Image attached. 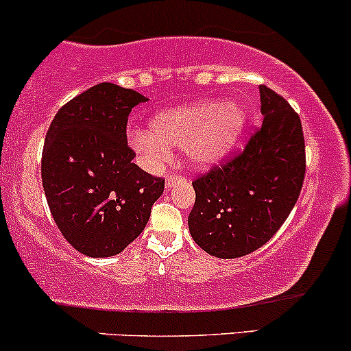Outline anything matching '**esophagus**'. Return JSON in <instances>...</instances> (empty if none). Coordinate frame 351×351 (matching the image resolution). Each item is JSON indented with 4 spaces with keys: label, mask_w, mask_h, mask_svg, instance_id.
Here are the masks:
<instances>
[{
    "label": "esophagus",
    "mask_w": 351,
    "mask_h": 351,
    "mask_svg": "<svg viewBox=\"0 0 351 351\" xmlns=\"http://www.w3.org/2000/svg\"><path fill=\"white\" fill-rule=\"evenodd\" d=\"M177 180H182V177H180V176H171V177H167V179H165V189H167V191L171 189V187L174 186Z\"/></svg>",
    "instance_id": "1"
}]
</instances>
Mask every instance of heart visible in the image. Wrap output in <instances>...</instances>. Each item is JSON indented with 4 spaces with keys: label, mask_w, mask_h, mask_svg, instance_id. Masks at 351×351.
I'll list each match as a JSON object with an SVG mask.
<instances>
[{
    "label": "heart",
    "mask_w": 351,
    "mask_h": 351,
    "mask_svg": "<svg viewBox=\"0 0 351 351\" xmlns=\"http://www.w3.org/2000/svg\"><path fill=\"white\" fill-rule=\"evenodd\" d=\"M246 123V108L237 100L194 101L154 115L150 130L130 127L127 144L147 171L171 159V147H180L195 167H209L239 144Z\"/></svg>",
    "instance_id": "b5f03b06"
}]
</instances>
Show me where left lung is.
I'll use <instances>...</instances> for the list:
<instances>
[{
  "label": "left lung",
  "mask_w": 351,
  "mask_h": 351,
  "mask_svg": "<svg viewBox=\"0 0 351 351\" xmlns=\"http://www.w3.org/2000/svg\"><path fill=\"white\" fill-rule=\"evenodd\" d=\"M261 93V129L234 160L192 182V239L210 256L234 259L265 246L300 197L304 138L300 117L267 86Z\"/></svg>",
  "instance_id": "8db88e82"
}]
</instances>
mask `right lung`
<instances>
[{
  "mask_svg": "<svg viewBox=\"0 0 351 351\" xmlns=\"http://www.w3.org/2000/svg\"><path fill=\"white\" fill-rule=\"evenodd\" d=\"M147 99L99 84L63 105L45 137L41 180L51 216L82 254L110 258L144 231L164 180L142 171L127 145V120Z\"/></svg>",
  "mask_w": 351,
  "mask_h": 351,
  "instance_id": "right-lung-1",
  "label": "right lung"
}]
</instances>
